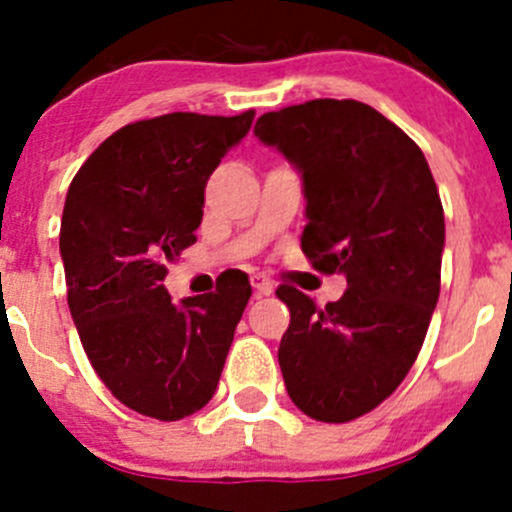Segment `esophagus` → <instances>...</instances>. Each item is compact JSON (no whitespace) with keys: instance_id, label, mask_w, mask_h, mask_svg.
I'll use <instances>...</instances> for the list:
<instances>
[{"instance_id":"obj_1","label":"esophagus","mask_w":512,"mask_h":512,"mask_svg":"<svg viewBox=\"0 0 512 512\" xmlns=\"http://www.w3.org/2000/svg\"><path fill=\"white\" fill-rule=\"evenodd\" d=\"M252 289H255L257 297H270L275 292V285L265 275H252Z\"/></svg>"}]
</instances>
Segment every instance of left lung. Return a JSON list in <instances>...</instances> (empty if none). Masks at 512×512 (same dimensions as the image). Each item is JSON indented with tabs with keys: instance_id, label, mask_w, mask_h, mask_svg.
Listing matches in <instances>:
<instances>
[{
	"instance_id": "left-lung-1",
	"label": "left lung",
	"mask_w": 512,
	"mask_h": 512,
	"mask_svg": "<svg viewBox=\"0 0 512 512\" xmlns=\"http://www.w3.org/2000/svg\"><path fill=\"white\" fill-rule=\"evenodd\" d=\"M255 136L302 178V252L342 272L347 292L319 309L282 285L289 399L317 421L369 414L414 366L441 292L443 205L421 148L376 108L314 98L257 118Z\"/></svg>"
}]
</instances>
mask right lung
<instances>
[{"label":"right lung","instance_id":"obj_1","mask_svg":"<svg viewBox=\"0 0 512 512\" xmlns=\"http://www.w3.org/2000/svg\"><path fill=\"white\" fill-rule=\"evenodd\" d=\"M252 118L178 111L128 123L71 180L59 235L71 317L108 391L143 416L180 421L218 389L247 275L180 304L163 280L195 242L205 183Z\"/></svg>","mask_w":512,"mask_h":512}]
</instances>
